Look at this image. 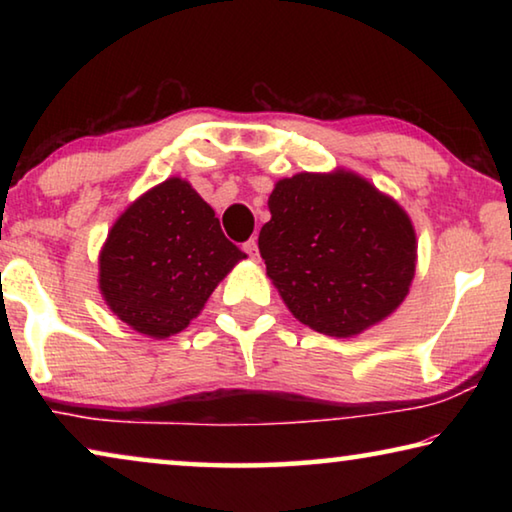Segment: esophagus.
<instances>
[{
    "label": "esophagus",
    "instance_id": "34e87169",
    "mask_svg": "<svg viewBox=\"0 0 512 512\" xmlns=\"http://www.w3.org/2000/svg\"><path fill=\"white\" fill-rule=\"evenodd\" d=\"M244 250L248 253L250 259H257L259 257V248H257V239H248L244 244Z\"/></svg>",
    "mask_w": 512,
    "mask_h": 512
}]
</instances>
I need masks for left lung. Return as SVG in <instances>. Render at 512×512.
Masks as SVG:
<instances>
[{
  "label": "left lung",
  "instance_id": "1",
  "mask_svg": "<svg viewBox=\"0 0 512 512\" xmlns=\"http://www.w3.org/2000/svg\"><path fill=\"white\" fill-rule=\"evenodd\" d=\"M259 232L266 275L300 323L350 339L409 296L418 239L404 207L359 173L277 180Z\"/></svg>",
  "mask_w": 512,
  "mask_h": 512
}]
</instances>
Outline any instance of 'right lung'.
Instances as JSON below:
<instances>
[{
	"label": "right lung",
	"mask_w": 512,
	"mask_h": 512,
	"mask_svg": "<svg viewBox=\"0 0 512 512\" xmlns=\"http://www.w3.org/2000/svg\"><path fill=\"white\" fill-rule=\"evenodd\" d=\"M246 253L187 180L151 187L112 223L99 253V291L135 332L167 339L201 314L207 298Z\"/></svg>",
	"instance_id": "obj_1"
}]
</instances>
